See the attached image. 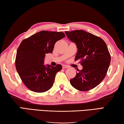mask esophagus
I'll list each match as a JSON object with an SVG mask.
<instances>
[{"instance_id":"esophagus-1","label":"esophagus","mask_w":124,"mask_h":124,"mask_svg":"<svg viewBox=\"0 0 124 124\" xmlns=\"http://www.w3.org/2000/svg\"><path fill=\"white\" fill-rule=\"evenodd\" d=\"M68 68H69V66L65 65H62V69H66Z\"/></svg>"}]
</instances>
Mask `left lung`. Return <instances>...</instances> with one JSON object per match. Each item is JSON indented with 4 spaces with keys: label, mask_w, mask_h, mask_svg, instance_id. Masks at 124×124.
<instances>
[{
    "label": "left lung",
    "mask_w": 124,
    "mask_h": 124,
    "mask_svg": "<svg viewBox=\"0 0 124 124\" xmlns=\"http://www.w3.org/2000/svg\"><path fill=\"white\" fill-rule=\"evenodd\" d=\"M66 35L77 46L75 60H80L83 66L76 76L71 79L73 88L89 91L97 86L105 78L110 62V55L102 39L82 30L65 31Z\"/></svg>",
    "instance_id": "1"
}]
</instances>
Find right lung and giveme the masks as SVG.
<instances>
[{
  "instance_id": "1",
  "label": "right lung",
  "mask_w": 124,
  "mask_h": 124,
  "mask_svg": "<svg viewBox=\"0 0 124 124\" xmlns=\"http://www.w3.org/2000/svg\"><path fill=\"white\" fill-rule=\"evenodd\" d=\"M65 36L62 32L42 30L23 40L17 49L15 64L25 85L34 92L43 93L53 85L62 66L43 64L46 54L51 53L56 41Z\"/></svg>"
}]
</instances>
